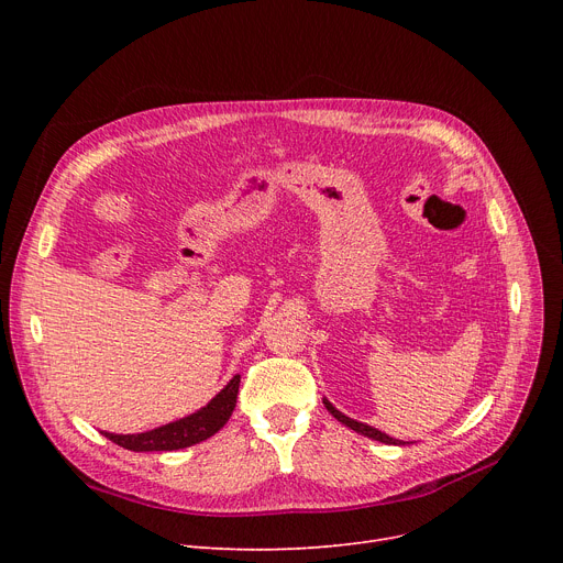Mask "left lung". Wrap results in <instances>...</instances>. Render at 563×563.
Listing matches in <instances>:
<instances>
[{
	"mask_svg": "<svg viewBox=\"0 0 563 563\" xmlns=\"http://www.w3.org/2000/svg\"><path fill=\"white\" fill-rule=\"evenodd\" d=\"M323 406H327V410L331 412V416H333L338 422H342L344 427L353 429V431L361 433V435H367V438L378 440V442H386V445H404V440L393 438V435H388V433H383L380 429H376V427H372V424H367V422H358V420H353V418L344 416V412H342V410H338V408H335L327 397H323Z\"/></svg>",
	"mask_w": 563,
	"mask_h": 563,
	"instance_id": "left-lung-1",
	"label": "left lung"
}]
</instances>
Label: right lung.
Returning a JSON list of instances; mask_svg holds the SVG:
<instances>
[{
    "mask_svg": "<svg viewBox=\"0 0 563 563\" xmlns=\"http://www.w3.org/2000/svg\"><path fill=\"white\" fill-rule=\"evenodd\" d=\"M240 380L242 376L234 374L210 401L187 412L183 418L162 422L153 429L102 433L104 438L115 442V445L132 452H173L198 445V442L212 438L230 420L236 406V395H240Z\"/></svg>",
    "mask_w": 563,
    "mask_h": 563,
    "instance_id": "add662e5",
    "label": "right lung"
}]
</instances>
